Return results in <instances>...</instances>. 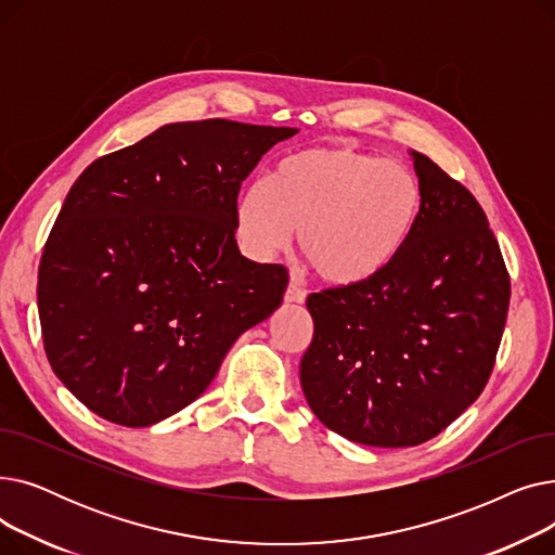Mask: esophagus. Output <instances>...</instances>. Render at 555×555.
I'll use <instances>...</instances> for the list:
<instances>
[{"mask_svg": "<svg viewBox=\"0 0 555 555\" xmlns=\"http://www.w3.org/2000/svg\"><path fill=\"white\" fill-rule=\"evenodd\" d=\"M285 301L287 304H304L306 301V289L297 283H289L285 289Z\"/></svg>", "mask_w": 555, "mask_h": 555, "instance_id": "esophagus-1", "label": "esophagus"}]
</instances>
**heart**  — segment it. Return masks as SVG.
Returning <instances> with one entry per match:
<instances>
[{
	"instance_id": "obj_1",
	"label": "heart",
	"mask_w": 555,
	"mask_h": 555,
	"mask_svg": "<svg viewBox=\"0 0 555 555\" xmlns=\"http://www.w3.org/2000/svg\"><path fill=\"white\" fill-rule=\"evenodd\" d=\"M423 186L412 168L344 145L285 155L270 182L249 184L236 202V236L247 256L270 260L299 229L317 276L353 287L380 276L412 241Z\"/></svg>"
}]
</instances>
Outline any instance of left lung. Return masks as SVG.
Listing matches in <instances>:
<instances>
[{"mask_svg":"<svg viewBox=\"0 0 555 555\" xmlns=\"http://www.w3.org/2000/svg\"><path fill=\"white\" fill-rule=\"evenodd\" d=\"M423 214L412 241L369 283L308 297L314 335L301 387L344 439L412 448L481 396L506 326L511 279L475 195L414 153Z\"/></svg>","mask_w":555,"mask_h":555,"instance_id":"obj_1","label":"left lung"}]
</instances>
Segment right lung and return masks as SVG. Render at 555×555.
<instances>
[{
    "label": "right lung",
    "instance_id": "right-lung-1",
    "mask_svg": "<svg viewBox=\"0 0 555 555\" xmlns=\"http://www.w3.org/2000/svg\"><path fill=\"white\" fill-rule=\"evenodd\" d=\"M295 128L170 124L74 182L38 270L44 351L94 414L149 427L211 385L283 301L287 270L236 243L241 184Z\"/></svg>",
    "mask_w": 555,
    "mask_h": 555
}]
</instances>
